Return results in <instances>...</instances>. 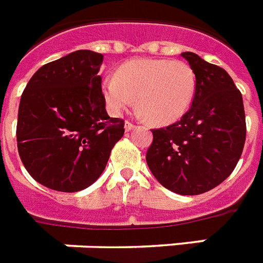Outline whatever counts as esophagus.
<instances>
[{
    "mask_svg": "<svg viewBox=\"0 0 263 263\" xmlns=\"http://www.w3.org/2000/svg\"><path fill=\"white\" fill-rule=\"evenodd\" d=\"M133 129H134L133 123H132V122H129V121H126L125 122V130H126V132H130V130H133Z\"/></svg>",
    "mask_w": 263,
    "mask_h": 263,
    "instance_id": "esophagus-1",
    "label": "esophagus"
}]
</instances>
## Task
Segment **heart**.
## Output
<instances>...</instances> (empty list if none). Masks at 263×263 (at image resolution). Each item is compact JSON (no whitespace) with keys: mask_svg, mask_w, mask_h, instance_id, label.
Segmentation results:
<instances>
[{"mask_svg":"<svg viewBox=\"0 0 263 263\" xmlns=\"http://www.w3.org/2000/svg\"><path fill=\"white\" fill-rule=\"evenodd\" d=\"M102 89L112 114H121L136 98L141 114L151 123L170 125L190 108L197 79L187 62L142 58L122 65L117 76L103 80Z\"/></svg>","mask_w":263,"mask_h":263,"instance_id":"obj_1","label":"heart"}]
</instances>
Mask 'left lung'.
<instances>
[{
  "label": "left lung",
  "instance_id": "1",
  "mask_svg": "<svg viewBox=\"0 0 263 263\" xmlns=\"http://www.w3.org/2000/svg\"><path fill=\"white\" fill-rule=\"evenodd\" d=\"M180 55L195 73L194 100L180 121L152 130L146 163L165 189L197 195L218 186L238 164L246 141L245 107L224 69L194 52Z\"/></svg>",
  "mask_w": 263,
  "mask_h": 263
}]
</instances>
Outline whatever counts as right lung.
I'll list each match as a JSON object with an SVG mask.
<instances>
[{"label": "right lung", "mask_w": 263, "mask_h": 263, "mask_svg": "<svg viewBox=\"0 0 263 263\" xmlns=\"http://www.w3.org/2000/svg\"><path fill=\"white\" fill-rule=\"evenodd\" d=\"M102 64V54L77 50L37 69L23 92L18 155L29 175L51 190L91 186L125 133L123 121L107 114Z\"/></svg>", "instance_id": "add662e5"}]
</instances>
